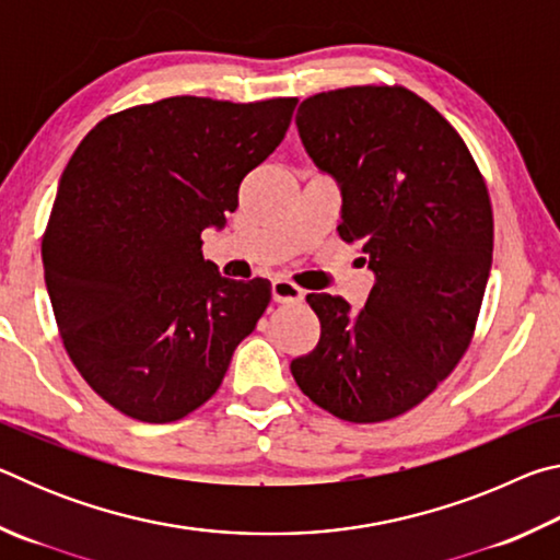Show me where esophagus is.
Instances as JSON below:
<instances>
[{"label": "esophagus", "mask_w": 560, "mask_h": 560, "mask_svg": "<svg viewBox=\"0 0 560 560\" xmlns=\"http://www.w3.org/2000/svg\"><path fill=\"white\" fill-rule=\"evenodd\" d=\"M271 296L277 303H299L303 301V289L289 279H273L271 283Z\"/></svg>", "instance_id": "34e87169"}]
</instances>
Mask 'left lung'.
Here are the masks:
<instances>
[{
    "label": "left lung",
    "mask_w": 560,
    "mask_h": 560,
    "mask_svg": "<svg viewBox=\"0 0 560 560\" xmlns=\"http://www.w3.org/2000/svg\"><path fill=\"white\" fill-rule=\"evenodd\" d=\"M299 136L340 185L338 236L358 244L375 283L363 311L308 293L320 320L293 381L346 422H385L438 390L474 338L494 214L457 130L405 86H348L306 98Z\"/></svg>",
    "instance_id": "obj_1"
}]
</instances>
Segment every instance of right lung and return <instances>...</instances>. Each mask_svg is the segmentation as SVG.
I'll list each match as a JSON object with an SVG mask.
<instances>
[{
  "instance_id": "obj_1",
  "label": "right lung",
  "mask_w": 560,
  "mask_h": 560,
  "mask_svg": "<svg viewBox=\"0 0 560 560\" xmlns=\"http://www.w3.org/2000/svg\"><path fill=\"white\" fill-rule=\"evenodd\" d=\"M299 98L173 96L110 113L75 148L42 240L75 371L118 412L175 422L222 385L271 301L202 257V230L287 136Z\"/></svg>"
}]
</instances>
